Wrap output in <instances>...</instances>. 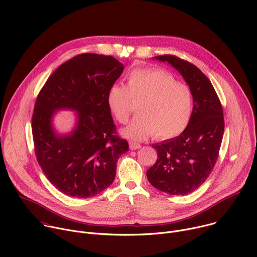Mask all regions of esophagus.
<instances>
[{
	"label": "esophagus",
	"mask_w": 257,
	"mask_h": 257,
	"mask_svg": "<svg viewBox=\"0 0 257 257\" xmlns=\"http://www.w3.org/2000/svg\"><path fill=\"white\" fill-rule=\"evenodd\" d=\"M129 146H130V150H139L140 148H141V145L139 144V143H137V142H133V141H130L129 142Z\"/></svg>",
	"instance_id": "obj_1"
}]
</instances>
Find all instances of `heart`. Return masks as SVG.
<instances>
[{
	"mask_svg": "<svg viewBox=\"0 0 257 257\" xmlns=\"http://www.w3.org/2000/svg\"><path fill=\"white\" fill-rule=\"evenodd\" d=\"M109 112L126 124L133 112V100H140L137 114L123 134L143 140L155 134L159 139L179 136L187 128L193 112L190 88L177 82L170 73L158 68H137L127 77V86L115 83L106 92Z\"/></svg>",
	"mask_w": 257,
	"mask_h": 257,
	"instance_id": "obj_1",
	"label": "heart"
}]
</instances>
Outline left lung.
I'll use <instances>...</instances> for the list:
<instances>
[{"label":"left lung","instance_id":"obj_1","mask_svg":"<svg viewBox=\"0 0 257 257\" xmlns=\"http://www.w3.org/2000/svg\"><path fill=\"white\" fill-rule=\"evenodd\" d=\"M156 59L181 73L192 92L193 112L181 135L153 144L158 160L146 176L160 191L186 195L203 184L216 163L225 128L223 107L211 82L195 65L174 55Z\"/></svg>","mask_w":257,"mask_h":257}]
</instances>
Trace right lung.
<instances>
[{
  "label": "right lung",
  "instance_id": "1",
  "mask_svg": "<svg viewBox=\"0 0 257 257\" xmlns=\"http://www.w3.org/2000/svg\"><path fill=\"white\" fill-rule=\"evenodd\" d=\"M123 69L112 56L77 55L56 69L36 97L31 120L35 157L49 181L68 196L87 198L107 188L118 159L129 149L105 99ZM61 108L79 113L70 136L59 137L51 127Z\"/></svg>",
  "mask_w": 257,
  "mask_h": 257
}]
</instances>
